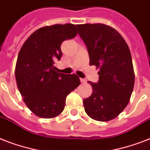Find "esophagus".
I'll list each match as a JSON object with an SVG mask.
<instances>
[{
  "mask_svg": "<svg viewBox=\"0 0 150 150\" xmlns=\"http://www.w3.org/2000/svg\"><path fill=\"white\" fill-rule=\"evenodd\" d=\"M80 81L82 82V84H85V83H86V80L84 79H80Z\"/></svg>",
  "mask_w": 150,
  "mask_h": 150,
  "instance_id": "esophagus-1",
  "label": "esophagus"
}]
</instances>
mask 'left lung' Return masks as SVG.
I'll return each mask as SVG.
<instances>
[{"mask_svg": "<svg viewBox=\"0 0 150 150\" xmlns=\"http://www.w3.org/2000/svg\"><path fill=\"white\" fill-rule=\"evenodd\" d=\"M77 28L89 52V64L100 69L99 82H88L93 93L83 100L85 111L96 121H110L123 111L132 93L135 73L130 50L121 34L107 25L87 23Z\"/></svg>", "mask_w": 150, "mask_h": 150, "instance_id": "1", "label": "left lung"}]
</instances>
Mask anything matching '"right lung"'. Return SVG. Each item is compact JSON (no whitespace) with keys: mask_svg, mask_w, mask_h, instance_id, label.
Wrapping results in <instances>:
<instances>
[{"mask_svg":"<svg viewBox=\"0 0 150 150\" xmlns=\"http://www.w3.org/2000/svg\"><path fill=\"white\" fill-rule=\"evenodd\" d=\"M78 33L74 24H55L36 30L25 41L18 55L15 79L27 107L39 117L52 118L64 110L66 97L80 84L75 74L56 71L62 42Z\"/></svg>","mask_w":150,"mask_h":150,"instance_id":"right-lung-1","label":"right lung"}]
</instances>
